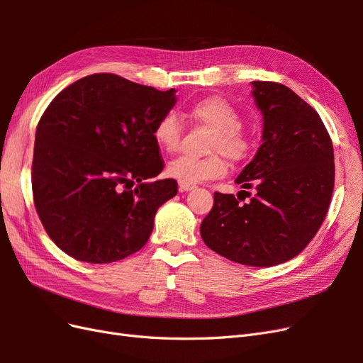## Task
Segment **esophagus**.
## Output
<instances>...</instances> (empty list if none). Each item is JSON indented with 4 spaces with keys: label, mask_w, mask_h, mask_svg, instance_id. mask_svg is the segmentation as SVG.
<instances>
[{
    "label": "esophagus",
    "mask_w": 363,
    "mask_h": 363,
    "mask_svg": "<svg viewBox=\"0 0 363 363\" xmlns=\"http://www.w3.org/2000/svg\"><path fill=\"white\" fill-rule=\"evenodd\" d=\"M192 189H195L194 184H188V183L179 182V191H180V192H189V191H192Z\"/></svg>",
    "instance_id": "1"
}]
</instances>
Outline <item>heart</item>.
<instances>
[{
	"mask_svg": "<svg viewBox=\"0 0 363 363\" xmlns=\"http://www.w3.org/2000/svg\"><path fill=\"white\" fill-rule=\"evenodd\" d=\"M188 116L201 125L213 130L208 142V151L223 152L225 157L239 162L247 157L251 150V139L240 127L238 108L223 96H206L188 108ZM152 138L163 150L172 152L179 148L182 139V124L175 113H164L152 130ZM227 171L225 160L221 155L206 159H192L180 156L168 163L169 177L188 184H199L207 180L221 177Z\"/></svg>",
	"mask_w": 363,
	"mask_h": 363,
	"instance_id": "heart-1",
	"label": "heart"
}]
</instances>
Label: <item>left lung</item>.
<instances>
[{
  "label": "left lung",
  "mask_w": 363,
  "mask_h": 363,
  "mask_svg": "<svg viewBox=\"0 0 363 363\" xmlns=\"http://www.w3.org/2000/svg\"><path fill=\"white\" fill-rule=\"evenodd\" d=\"M251 86L263 119L262 145L235 182L255 196L242 204L215 192L200 233L228 260L274 267L300 255L324 221L335 184L333 145L320 115L289 87Z\"/></svg>",
  "instance_id": "8db88e82"
}]
</instances>
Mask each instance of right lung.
<instances>
[{
    "instance_id": "1",
    "label": "right lung",
    "mask_w": 363,
    "mask_h": 363,
    "mask_svg": "<svg viewBox=\"0 0 363 363\" xmlns=\"http://www.w3.org/2000/svg\"><path fill=\"white\" fill-rule=\"evenodd\" d=\"M113 74L69 84L43 112L31 167L33 199L43 228L62 251L87 263H111L139 251L157 208L177 195L152 138L177 103Z\"/></svg>"
}]
</instances>
